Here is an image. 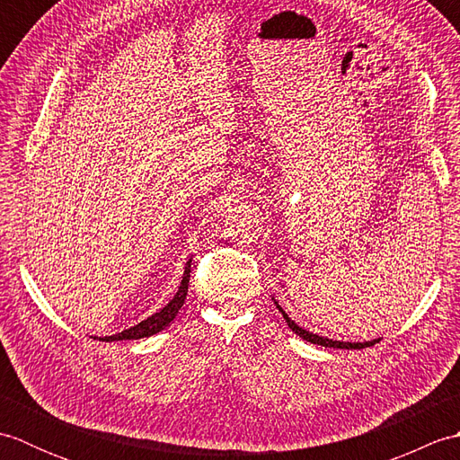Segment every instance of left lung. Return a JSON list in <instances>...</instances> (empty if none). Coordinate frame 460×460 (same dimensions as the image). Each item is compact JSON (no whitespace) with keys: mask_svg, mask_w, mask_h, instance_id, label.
I'll list each match as a JSON object with an SVG mask.
<instances>
[{"mask_svg":"<svg viewBox=\"0 0 460 460\" xmlns=\"http://www.w3.org/2000/svg\"><path fill=\"white\" fill-rule=\"evenodd\" d=\"M277 308L282 312V316H285V320H287V324H288V328L295 332L296 336H300L302 340H306V341H310V344H318V346H324V348H341V349H361V348H369V346H374V344H377L379 340H371V341H364V344H351V341H338V340H328V338H322V336H318V334H312V332H308V330H305V328H300L295 320H290L288 318V314L285 310H282L279 305H277Z\"/></svg>","mask_w":460,"mask_h":460,"instance_id":"obj_1","label":"left lung"}]
</instances>
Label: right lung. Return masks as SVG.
<instances>
[{"label":"right lung","mask_w":460,"mask_h":460,"mask_svg":"<svg viewBox=\"0 0 460 460\" xmlns=\"http://www.w3.org/2000/svg\"><path fill=\"white\" fill-rule=\"evenodd\" d=\"M190 272H191V261H188V267L183 270V279H181V285L175 292V296L170 300V305H165L160 312H155L148 320H142L140 324H136L128 330L120 332V334H114V336H106L102 340L106 341H116V340H140V338H148L158 334L160 330H164L165 326L170 324V322L178 316L180 308L183 306L185 296H188V287H190Z\"/></svg>","instance_id":"obj_1"}]
</instances>
